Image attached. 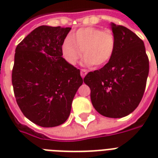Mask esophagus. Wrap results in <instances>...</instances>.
I'll return each instance as SVG.
<instances>
[{"label":"esophagus","instance_id":"34e87169","mask_svg":"<svg viewBox=\"0 0 158 158\" xmlns=\"http://www.w3.org/2000/svg\"><path fill=\"white\" fill-rule=\"evenodd\" d=\"M87 73H88V71H87L86 69H81V71H80V74H81L82 78H84V76L86 75Z\"/></svg>","mask_w":158,"mask_h":158}]
</instances>
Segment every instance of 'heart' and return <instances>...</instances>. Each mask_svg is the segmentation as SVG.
<instances>
[{
  "label": "heart",
  "instance_id": "obj_1",
  "mask_svg": "<svg viewBox=\"0 0 158 158\" xmlns=\"http://www.w3.org/2000/svg\"><path fill=\"white\" fill-rule=\"evenodd\" d=\"M115 48V37L110 32L87 27L79 28L64 39L61 52L70 64H76L84 52V64L100 67L112 58Z\"/></svg>",
  "mask_w": 158,
  "mask_h": 158
}]
</instances>
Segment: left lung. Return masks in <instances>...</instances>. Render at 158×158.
Listing matches in <instances>:
<instances>
[{
  "label": "left lung",
  "mask_w": 158,
  "mask_h": 158,
  "mask_svg": "<svg viewBox=\"0 0 158 158\" xmlns=\"http://www.w3.org/2000/svg\"><path fill=\"white\" fill-rule=\"evenodd\" d=\"M115 48L102 68L89 72L84 83L91 89L92 103L109 118L126 116L137 108L144 94L149 61L144 43L124 26L110 23Z\"/></svg>",
  "instance_id": "1"
}]
</instances>
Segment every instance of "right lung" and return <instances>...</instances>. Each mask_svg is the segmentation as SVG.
<instances>
[{"label":"right lung","instance_id":"right-lung-1","mask_svg":"<svg viewBox=\"0 0 158 158\" xmlns=\"http://www.w3.org/2000/svg\"><path fill=\"white\" fill-rule=\"evenodd\" d=\"M71 28L42 25L16 47L12 84L23 114L42 127L66 121L72 101L83 84L80 70L62 57Z\"/></svg>","mask_w":158,"mask_h":158}]
</instances>
